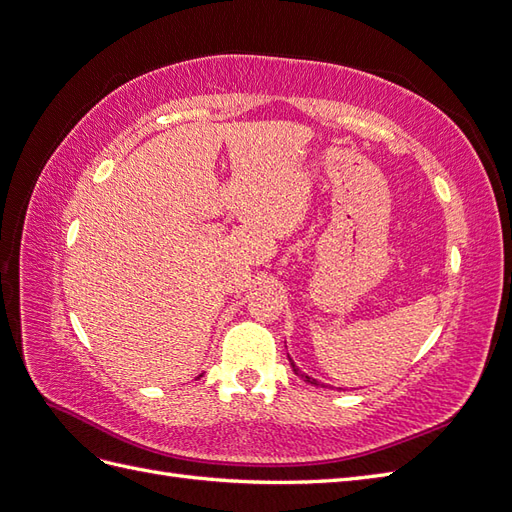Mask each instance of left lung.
Returning a JSON list of instances; mask_svg holds the SVG:
<instances>
[{
	"mask_svg": "<svg viewBox=\"0 0 512 512\" xmlns=\"http://www.w3.org/2000/svg\"><path fill=\"white\" fill-rule=\"evenodd\" d=\"M288 361H290V367H292V371H294V374H297V376H301V380L303 382H307V384H314V386H327V384H324V382H318L316 378H312V376H307V374H303V371L297 367V365H294V361L290 359V354H288Z\"/></svg>",
	"mask_w": 512,
	"mask_h": 512,
	"instance_id": "left-lung-1",
	"label": "left lung"
}]
</instances>
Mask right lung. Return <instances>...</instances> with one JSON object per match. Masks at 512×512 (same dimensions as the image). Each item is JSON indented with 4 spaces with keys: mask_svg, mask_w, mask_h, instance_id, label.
<instances>
[{
    "mask_svg": "<svg viewBox=\"0 0 512 512\" xmlns=\"http://www.w3.org/2000/svg\"><path fill=\"white\" fill-rule=\"evenodd\" d=\"M198 378H203V374H200V376H198Z\"/></svg>",
    "mask_w": 512,
    "mask_h": 512,
    "instance_id": "obj_1",
    "label": "right lung"
}]
</instances>
